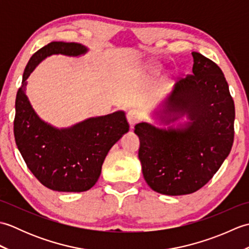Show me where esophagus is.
Returning a JSON list of instances; mask_svg holds the SVG:
<instances>
[{"mask_svg":"<svg viewBox=\"0 0 249 249\" xmlns=\"http://www.w3.org/2000/svg\"><path fill=\"white\" fill-rule=\"evenodd\" d=\"M127 121H128V123H129V125H130V127L133 128L134 126L138 123V122L140 121V119H141V114H140V112L138 110H136V109H131V110H129L128 112H127Z\"/></svg>","mask_w":249,"mask_h":249,"instance_id":"34e87169","label":"esophagus"}]
</instances>
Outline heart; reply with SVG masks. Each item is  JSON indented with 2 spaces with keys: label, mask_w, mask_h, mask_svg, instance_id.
I'll use <instances>...</instances> for the list:
<instances>
[{
  "label": "heart",
  "mask_w": 249,
  "mask_h": 249,
  "mask_svg": "<svg viewBox=\"0 0 249 249\" xmlns=\"http://www.w3.org/2000/svg\"><path fill=\"white\" fill-rule=\"evenodd\" d=\"M143 68H144V71L152 72V73H156L160 71V66L156 64V63H146V64H144Z\"/></svg>",
  "instance_id": "b5f03b06"
}]
</instances>
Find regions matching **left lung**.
Masks as SVG:
<instances>
[{
  "mask_svg": "<svg viewBox=\"0 0 249 249\" xmlns=\"http://www.w3.org/2000/svg\"><path fill=\"white\" fill-rule=\"evenodd\" d=\"M192 54L193 73L174 84L154 111L168 127L145 122L135 126L145 182L162 195H188L203 187L233 144L234 103L224 73L199 52ZM185 117L187 121L178 123Z\"/></svg>",
  "mask_w": 249,
  "mask_h": 249,
  "instance_id": "8db88e82",
  "label": "left lung"
}]
</instances>
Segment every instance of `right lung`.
Returning a JSON list of instances; mask_svg holds the SVG:
<instances>
[{
    "label": "right lung",
    "instance_id": "add662e5",
    "mask_svg": "<svg viewBox=\"0 0 249 249\" xmlns=\"http://www.w3.org/2000/svg\"><path fill=\"white\" fill-rule=\"evenodd\" d=\"M89 48L77 43L52 41L32 55L16 97L14 134L26 166L47 188L81 193L96 184L106 156L129 130L122 110L93 116L57 128L41 120L26 96V79L39 63L52 54L80 56Z\"/></svg>",
    "mask_w": 249,
    "mask_h": 249
}]
</instances>
